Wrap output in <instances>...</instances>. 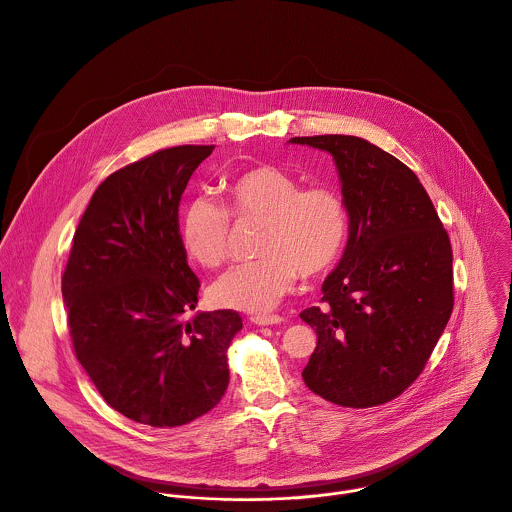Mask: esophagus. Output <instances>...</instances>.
I'll list each match as a JSON object with an SVG mask.
<instances>
[{"label":"esophagus","mask_w":512,"mask_h":512,"mask_svg":"<svg viewBox=\"0 0 512 512\" xmlns=\"http://www.w3.org/2000/svg\"><path fill=\"white\" fill-rule=\"evenodd\" d=\"M250 320H252V324H256V326H276V324L282 322V318L276 316V314H256V316H252Z\"/></svg>","instance_id":"obj_1"}]
</instances>
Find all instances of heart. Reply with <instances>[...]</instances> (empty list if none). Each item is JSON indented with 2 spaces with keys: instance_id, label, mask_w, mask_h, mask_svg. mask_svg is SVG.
Wrapping results in <instances>:
<instances>
[{
  "instance_id": "obj_1",
  "label": "heart",
  "mask_w": 512,
  "mask_h": 512,
  "mask_svg": "<svg viewBox=\"0 0 512 512\" xmlns=\"http://www.w3.org/2000/svg\"><path fill=\"white\" fill-rule=\"evenodd\" d=\"M260 220L258 260L232 266L210 286L218 308L264 314L278 306L300 276L314 278L336 266L349 238V210L330 184L304 186L298 176L260 165L232 176L224 206L194 198L180 218V242L198 264L214 268L230 246L232 220Z\"/></svg>"
}]
</instances>
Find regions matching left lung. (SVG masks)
Listing matches in <instances>:
<instances>
[{
    "instance_id": "1",
    "label": "left lung",
    "mask_w": 512,
    "mask_h": 512,
    "mask_svg": "<svg viewBox=\"0 0 512 512\" xmlns=\"http://www.w3.org/2000/svg\"><path fill=\"white\" fill-rule=\"evenodd\" d=\"M290 141L334 157L349 210L324 306L300 314L318 336L302 377L341 407L383 405L421 375L451 318L449 234L415 172L393 155L349 135Z\"/></svg>"
}]
</instances>
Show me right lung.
<instances>
[{
    "label": "right lung",
    "mask_w": 512,
    "mask_h": 512,
    "mask_svg": "<svg viewBox=\"0 0 512 512\" xmlns=\"http://www.w3.org/2000/svg\"><path fill=\"white\" fill-rule=\"evenodd\" d=\"M214 145L157 151L109 174L73 236L61 276L75 355L103 399L151 427L208 413L230 379L234 310L188 318L200 282L178 232L180 196Z\"/></svg>",
    "instance_id": "obj_1"
}]
</instances>
